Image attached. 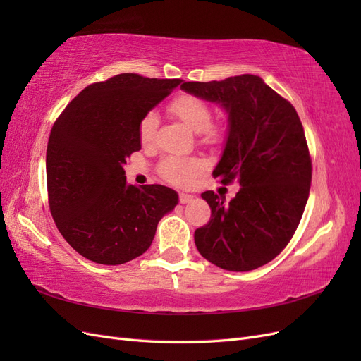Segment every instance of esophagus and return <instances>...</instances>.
<instances>
[{"mask_svg":"<svg viewBox=\"0 0 361 361\" xmlns=\"http://www.w3.org/2000/svg\"><path fill=\"white\" fill-rule=\"evenodd\" d=\"M192 199H194V195H191V194H185V192H180V194H179V202H180L182 204L190 203Z\"/></svg>","mask_w":361,"mask_h":361,"instance_id":"esophagus-1","label":"esophagus"}]
</instances>
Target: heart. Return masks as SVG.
Returning a JSON list of instances; mask_svg holds the SVG:
<instances>
[{"label": "heart", "mask_w": 361, "mask_h": 361, "mask_svg": "<svg viewBox=\"0 0 361 361\" xmlns=\"http://www.w3.org/2000/svg\"><path fill=\"white\" fill-rule=\"evenodd\" d=\"M169 111L187 125L194 133H199L203 143H215L221 138L220 126L212 125V108L202 97L183 93L174 97L167 105ZM158 130V117L155 113H147L140 120L138 138L141 145L149 146L155 141ZM206 170V162L202 158L167 157L158 166L159 176L173 185L187 187Z\"/></svg>", "instance_id": "obj_1"}]
</instances>
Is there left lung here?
I'll list each match as a JSON object with an SVG mask.
<instances>
[{
  "label": "left lung",
  "instance_id": "1",
  "mask_svg": "<svg viewBox=\"0 0 361 361\" xmlns=\"http://www.w3.org/2000/svg\"><path fill=\"white\" fill-rule=\"evenodd\" d=\"M180 89L220 104L228 114L227 138L214 176L236 179L231 202L204 191L211 220L194 232L199 253L227 271H251L281 253L300 224L312 182L301 120L290 102L257 75L183 82Z\"/></svg>",
  "mask_w": 361,
  "mask_h": 361
}]
</instances>
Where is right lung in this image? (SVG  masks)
<instances>
[{"instance_id":"right-lung-1","label":"right lung","mask_w":361,"mask_h":361,"mask_svg":"<svg viewBox=\"0 0 361 361\" xmlns=\"http://www.w3.org/2000/svg\"><path fill=\"white\" fill-rule=\"evenodd\" d=\"M182 80L120 73L94 82L56 120L47 149L49 209L68 244L96 264L120 265L150 247L178 204L164 185H128L123 166L141 149L138 125Z\"/></svg>"}]
</instances>
